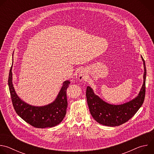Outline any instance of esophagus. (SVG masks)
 <instances>
[{
  "label": "esophagus",
  "instance_id": "obj_1",
  "mask_svg": "<svg viewBox=\"0 0 154 154\" xmlns=\"http://www.w3.org/2000/svg\"><path fill=\"white\" fill-rule=\"evenodd\" d=\"M79 79L80 80H83L85 79V76L83 74H80L79 76Z\"/></svg>",
  "mask_w": 154,
  "mask_h": 154
}]
</instances>
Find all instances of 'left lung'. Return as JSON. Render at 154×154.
I'll return each mask as SVG.
<instances>
[{
	"label": "left lung",
	"mask_w": 154,
	"mask_h": 154,
	"mask_svg": "<svg viewBox=\"0 0 154 154\" xmlns=\"http://www.w3.org/2000/svg\"><path fill=\"white\" fill-rule=\"evenodd\" d=\"M144 72L143 84L138 95L134 99L121 105L109 104L94 94L90 86H87L86 97L88 105L93 118L103 125L119 126L132 118L142 106L145 97L146 69L145 61L141 56Z\"/></svg>",
	"instance_id": "1"
}]
</instances>
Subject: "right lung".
<instances>
[{
  "instance_id": "obj_1",
  "label": "right lung",
  "mask_w": 154,
  "mask_h": 154,
  "mask_svg": "<svg viewBox=\"0 0 154 154\" xmlns=\"http://www.w3.org/2000/svg\"><path fill=\"white\" fill-rule=\"evenodd\" d=\"M12 66L8 80L10 93L14 110L26 122L36 128L52 127L59 124L66 113L68 106L66 90L69 80L63 82L55 100L47 105L35 106L21 100L15 92L12 82Z\"/></svg>"
}]
</instances>
